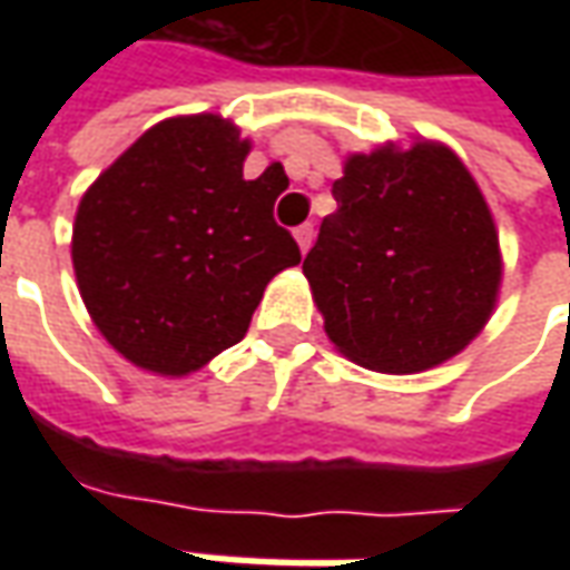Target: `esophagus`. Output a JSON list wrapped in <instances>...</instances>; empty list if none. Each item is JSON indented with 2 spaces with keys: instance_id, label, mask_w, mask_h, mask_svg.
<instances>
[{
  "instance_id": "obj_1",
  "label": "esophagus",
  "mask_w": 570,
  "mask_h": 570,
  "mask_svg": "<svg viewBox=\"0 0 570 570\" xmlns=\"http://www.w3.org/2000/svg\"><path fill=\"white\" fill-rule=\"evenodd\" d=\"M293 237H296L298 249H302V253H308L311 240H314V225H311V223L298 225L296 232H293Z\"/></svg>"
}]
</instances>
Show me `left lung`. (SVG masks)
<instances>
[{"label": "left lung", "instance_id": "obj_1", "mask_svg": "<svg viewBox=\"0 0 570 570\" xmlns=\"http://www.w3.org/2000/svg\"><path fill=\"white\" fill-rule=\"evenodd\" d=\"M338 210L302 262L323 330L387 375L440 366L489 323L501 247L476 179L442 142L347 155Z\"/></svg>", "mask_w": 570, "mask_h": 570}]
</instances>
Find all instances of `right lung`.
Listing matches in <instances>:
<instances>
[{
    "label": "right lung",
    "instance_id": "1",
    "mask_svg": "<svg viewBox=\"0 0 570 570\" xmlns=\"http://www.w3.org/2000/svg\"><path fill=\"white\" fill-rule=\"evenodd\" d=\"M249 140L223 116L164 118L81 195L72 268L118 354L188 375L247 335L274 274L302 262L274 223L277 176L244 179Z\"/></svg>",
    "mask_w": 570,
    "mask_h": 570
}]
</instances>
